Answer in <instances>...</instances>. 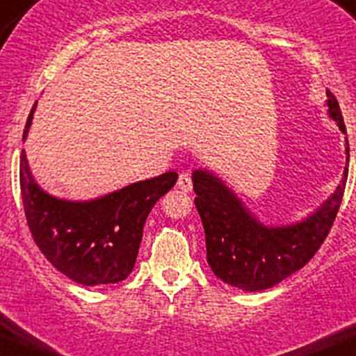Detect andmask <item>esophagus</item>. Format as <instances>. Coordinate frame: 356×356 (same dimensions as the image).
Instances as JSON below:
<instances>
[{"mask_svg": "<svg viewBox=\"0 0 356 356\" xmlns=\"http://www.w3.org/2000/svg\"><path fill=\"white\" fill-rule=\"evenodd\" d=\"M177 185H178V188L183 190V191H191V188H193V181H191V177L188 173L179 175Z\"/></svg>", "mask_w": 356, "mask_h": 356, "instance_id": "esophagus-1", "label": "esophagus"}]
</instances>
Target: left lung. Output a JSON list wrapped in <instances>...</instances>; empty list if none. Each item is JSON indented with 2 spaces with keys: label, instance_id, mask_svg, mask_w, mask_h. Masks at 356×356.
<instances>
[{
  "label": "left lung",
  "instance_id": "1",
  "mask_svg": "<svg viewBox=\"0 0 356 356\" xmlns=\"http://www.w3.org/2000/svg\"><path fill=\"white\" fill-rule=\"evenodd\" d=\"M328 114L346 133L338 101L330 90ZM346 168L337 191L313 215L286 227H266L245 209L242 200L210 171H193L195 205L205 229L207 261L218 279L243 291L269 289L305 267L325 238L341 205L348 178Z\"/></svg>",
  "mask_w": 356,
  "mask_h": 356
}]
</instances>
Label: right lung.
I'll list each match as a JSON object with an SVG mask.
<instances>
[{"mask_svg":"<svg viewBox=\"0 0 356 356\" xmlns=\"http://www.w3.org/2000/svg\"><path fill=\"white\" fill-rule=\"evenodd\" d=\"M28 115L23 139L33 119ZM168 171L90 202H69L43 191L19 156V188L28 229L47 261L82 286L121 282L133 273L143 229L154 203L177 183Z\"/></svg>","mask_w":356,"mask_h":356,"instance_id":"1","label":"right lung"}]
</instances>
